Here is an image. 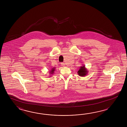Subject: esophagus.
Here are the masks:
<instances>
[{
    "label": "esophagus",
    "mask_w": 127,
    "mask_h": 127,
    "mask_svg": "<svg viewBox=\"0 0 127 127\" xmlns=\"http://www.w3.org/2000/svg\"><path fill=\"white\" fill-rule=\"evenodd\" d=\"M61 66H62L63 67H64V66H65V64L64 63H61Z\"/></svg>",
    "instance_id": "1"
}]
</instances>
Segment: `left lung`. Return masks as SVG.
<instances>
[{
    "instance_id": "obj_1",
    "label": "left lung",
    "mask_w": 127,
    "mask_h": 127,
    "mask_svg": "<svg viewBox=\"0 0 127 127\" xmlns=\"http://www.w3.org/2000/svg\"><path fill=\"white\" fill-rule=\"evenodd\" d=\"M88 70H87V68L85 67V65H83L81 66L79 70L78 71L77 73H78V75L81 77H84L85 76L87 75L88 73Z\"/></svg>"
}]
</instances>
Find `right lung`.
<instances>
[{"label": "right lung", "mask_w": 127, "mask_h": 127, "mask_svg": "<svg viewBox=\"0 0 127 127\" xmlns=\"http://www.w3.org/2000/svg\"><path fill=\"white\" fill-rule=\"evenodd\" d=\"M55 67H54L52 68V69H50V71H49V75H52V74H53L54 73V71H55Z\"/></svg>", "instance_id": "obj_1"}]
</instances>
